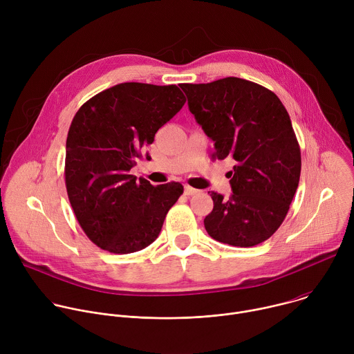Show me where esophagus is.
Segmentation results:
<instances>
[{"label":"esophagus","mask_w":354,"mask_h":354,"mask_svg":"<svg viewBox=\"0 0 354 354\" xmlns=\"http://www.w3.org/2000/svg\"><path fill=\"white\" fill-rule=\"evenodd\" d=\"M198 190L197 189H194V187H192V186H185V194H187V196H192V194H196Z\"/></svg>","instance_id":"1"}]
</instances>
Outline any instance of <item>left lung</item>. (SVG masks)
<instances>
[{
  "label": "left lung",
  "instance_id": "left-lung-1",
  "mask_svg": "<svg viewBox=\"0 0 354 354\" xmlns=\"http://www.w3.org/2000/svg\"><path fill=\"white\" fill-rule=\"evenodd\" d=\"M180 88L196 122L214 141L213 157L235 161L227 174L231 196L210 194L214 207L205 218L206 231L241 248L269 239L287 216L301 174L299 145L281 100L236 77Z\"/></svg>",
  "mask_w": 354,
  "mask_h": 354
}]
</instances>
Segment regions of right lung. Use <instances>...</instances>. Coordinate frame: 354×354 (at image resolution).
<instances>
[{
    "mask_svg": "<svg viewBox=\"0 0 354 354\" xmlns=\"http://www.w3.org/2000/svg\"><path fill=\"white\" fill-rule=\"evenodd\" d=\"M185 102L176 85L123 82L75 113L66 144V187L81 228L100 249L124 255L158 238L183 186H153L130 169Z\"/></svg>",
    "mask_w": 354,
    "mask_h": 354,
    "instance_id": "add662e5",
    "label": "right lung"
}]
</instances>
